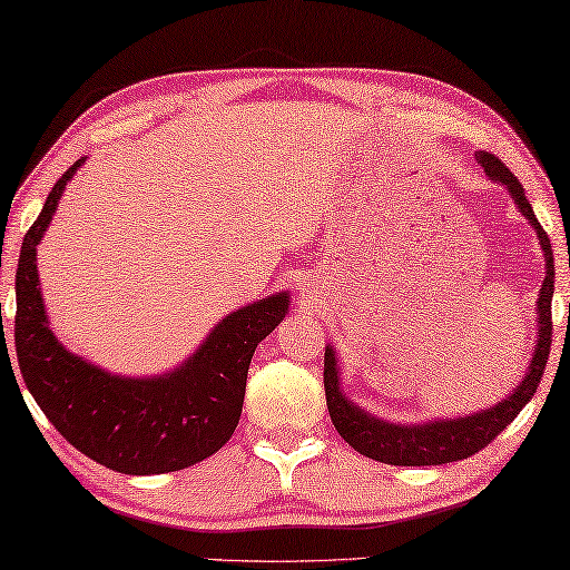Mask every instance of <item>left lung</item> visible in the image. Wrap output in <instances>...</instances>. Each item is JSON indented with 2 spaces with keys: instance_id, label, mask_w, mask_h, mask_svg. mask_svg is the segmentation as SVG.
<instances>
[{
  "instance_id": "1",
  "label": "left lung",
  "mask_w": 570,
  "mask_h": 570,
  "mask_svg": "<svg viewBox=\"0 0 570 570\" xmlns=\"http://www.w3.org/2000/svg\"><path fill=\"white\" fill-rule=\"evenodd\" d=\"M478 164L488 174L490 181L502 184L508 194L515 202L518 212L530 222L540 239V249L546 255V279L540 285L538 295V341L533 358L528 363L525 376L520 384L512 389L495 406L482 409V412L454 416V419H429L422 424H396L379 419L376 414L366 412L358 404L343 394L341 389V368L338 356H335L333 346H325V399H328V412L333 419V426L346 440L353 450L361 452L371 460L384 464H399V468H424V464H446L456 460H468L482 446H488L495 436L505 429L512 419H515L522 406L535 396V389L543 379L550 341H553V321H550V301H553L556 291V265H553V249H550V239L546 229L540 227L535 219V212L525 199L522 184L518 176L512 174L498 156L488 151L474 154Z\"/></svg>"
}]
</instances>
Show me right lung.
<instances>
[{
  "label": "right lung",
  "mask_w": 570,
  "mask_h": 570,
  "mask_svg": "<svg viewBox=\"0 0 570 570\" xmlns=\"http://www.w3.org/2000/svg\"><path fill=\"white\" fill-rule=\"evenodd\" d=\"M82 164L86 158H78L52 186L20 249L14 348L24 386L65 440L102 468L124 474L191 468L235 434L249 361L257 343L285 318L291 293L267 295L224 315L189 358L156 376H118L70 353L45 311L37 245Z\"/></svg>",
  "instance_id": "add662e5"
}]
</instances>
